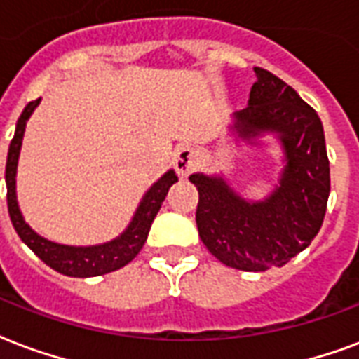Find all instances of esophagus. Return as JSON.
<instances>
[{
	"label": "esophagus",
	"instance_id": "1",
	"mask_svg": "<svg viewBox=\"0 0 359 359\" xmlns=\"http://www.w3.org/2000/svg\"><path fill=\"white\" fill-rule=\"evenodd\" d=\"M173 163L175 169H177V173L184 177V175H188L191 169L196 168V163H198V152H196V149H191V147L184 144V147H180V149L177 150Z\"/></svg>",
	"mask_w": 359,
	"mask_h": 359
}]
</instances>
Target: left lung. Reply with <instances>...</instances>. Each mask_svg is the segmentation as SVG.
Instances as JSON below:
<instances>
[{"label":"left lung","instance_id":"obj_1","mask_svg":"<svg viewBox=\"0 0 359 359\" xmlns=\"http://www.w3.org/2000/svg\"><path fill=\"white\" fill-rule=\"evenodd\" d=\"M254 73L248 107L233 114L231 130L250 144L265 133L278 137V186L262 201H246L224 177L194 173L190 182L199 191L196 224L209 252L228 267L258 273L283 267L316 237L330 198V160L313 107L277 75Z\"/></svg>","mask_w":359,"mask_h":359}]
</instances>
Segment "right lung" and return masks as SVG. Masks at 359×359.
Returning a JSON list of instances; mask_svg holds the SVG:
<instances>
[{
    "label": "right lung",
    "mask_w": 359,
    "mask_h": 359,
    "mask_svg": "<svg viewBox=\"0 0 359 359\" xmlns=\"http://www.w3.org/2000/svg\"><path fill=\"white\" fill-rule=\"evenodd\" d=\"M39 101L41 97L29 101L26 109L22 111L20 118L16 122L15 137L9 144L5 182H7V207H9L11 222L15 226L18 237L34 250L35 256L65 277H100V275L120 269L126 264H130L131 259L139 254V250L143 248L144 241L149 237L150 226L154 222L169 188L179 180V177L175 175L173 169H169L168 173L161 175L144 194V198L141 199V203L137 207L130 226L124 229V233L116 239L109 241V243L92 246H71L60 245V243L41 237L37 231L27 226L20 209H18V201H16V168H18L24 130H26V122L35 111V107L39 105Z\"/></svg>",
    "instance_id": "add662e5"
}]
</instances>
